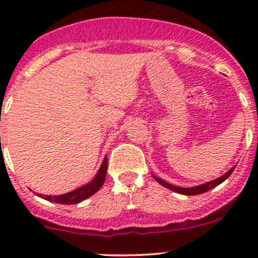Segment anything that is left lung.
I'll return each mask as SVG.
<instances>
[{"label":"left lung","mask_w":258,"mask_h":258,"mask_svg":"<svg viewBox=\"0 0 258 258\" xmlns=\"http://www.w3.org/2000/svg\"><path fill=\"white\" fill-rule=\"evenodd\" d=\"M235 167H236V166H235ZM235 167L231 168V170L228 171V172H226L225 175L221 176V177L213 179V181L207 182V183L201 184V186L191 187V188H182V187L172 186V184L167 183V182H166V181H163V179L156 177V176H153V178H155L156 181L158 182V183L162 184L163 187H166V188L171 189V191H175V192H177V194H181V195H187V196H192V195H201V194H204V192L210 191L211 188H213V187H216V186H218V184H220V183H222V182L225 181L226 178L230 177V175L233 172V170H235Z\"/></svg>","instance_id":"left-lung-1"}]
</instances>
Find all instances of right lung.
I'll list each match as a JSON object with an SVG mask.
<instances>
[{"instance_id":"add662e5","label":"right lung","mask_w":258,"mask_h":258,"mask_svg":"<svg viewBox=\"0 0 258 258\" xmlns=\"http://www.w3.org/2000/svg\"><path fill=\"white\" fill-rule=\"evenodd\" d=\"M106 173H107V158L105 157L102 165H101L100 170H98L96 177L87 183L86 186L80 187V188L75 189V191L69 192V194L61 195V196H47V195H40L37 194V196L42 197V199L47 200L49 202H56V204L61 205H75L79 204V202L83 201L87 197L92 196L93 194L98 191V189L102 187L103 182H105Z\"/></svg>"}]
</instances>
